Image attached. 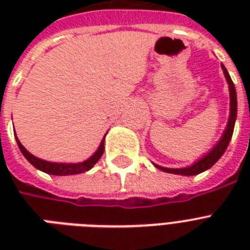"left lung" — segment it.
<instances>
[{
	"label": "left lung",
	"instance_id": "8db88e82",
	"mask_svg": "<svg viewBox=\"0 0 250 250\" xmlns=\"http://www.w3.org/2000/svg\"><path fill=\"white\" fill-rule=\"evenodd\" d=\"M222 68H223V72H225V76L226 79H227V83H229V123H227V127H226L225 132L222 135L221 140L218 141V144L215 145L206 156L200 158V160H198L197 162H194L192 166L183 167V168H167V167L154 165L157 168H160V170L165 171V172H170V174L192 176V175L201 174V172L206 171L208 168H210V167L213 166V165L223 156V153L226 152V149L229 146L233 133V127H235V121H236L237 115V98L236 89H235V85H233V82L232 79H231V76H229V74L227 72V70H226V67L223 64H222Z\"/></svg>",
	"mask_w": 250,
	"mask_h": 250
}]
</instances>
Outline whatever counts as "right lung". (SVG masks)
<instances>
[{
    "mask_svg": "<svg viewBox=\"0 0 250 250\" xmlns=\"http://www.w3.org/2000/svg\"><path fill=\"white\" fill-rule=\"evenodd\" d=\"M17 143L19 149H21V152L23 153V156L27 158V161H28L29 164L36 167L37 170L44 171V172L50 175H60V176H62V175L82 174V172H85V171L90 170L94 165L97 164V161L101 158L102 154H104V150H105V137H104L101 141V144H100L98 149L96 150V153H94L92 157H89L88 160L84 161V162H79V164H57V162H48V161L40 160V158L32 156V154L21 144V141L18 140V137Z\"/></svg>",
    "mask_w": 250,
    "mask_h": 250,
    "instance_id": "1",
    "label": "right lung"
}]
</instances>
